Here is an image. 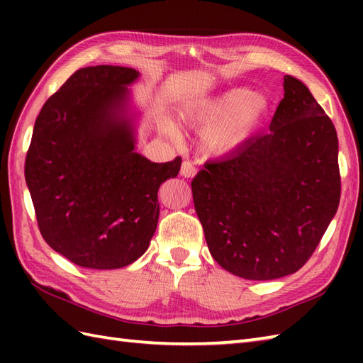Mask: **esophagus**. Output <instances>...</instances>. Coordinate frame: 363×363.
<instances>
[{
    "label": "esophagus",
    "instance_id": "34e87169",
    "mask_svg": "<svg viewBox=\"0 0 363 363\" xmlns=\"http://www.w3.org/2000/svg\"><path fill=\"white\" fill-rule=\"evenodd\" d=\"M181 174L184 177H194L196 174V167L190 160H184L181 165Z\"/></svg>",
    "mask_w": 363,
    "mask_h": 363
}]
</instances>
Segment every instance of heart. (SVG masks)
Here are the masks:
<instances>
[{
  "label": "heart",
  "mask_w": 363,
  "mask_h": 363,
  "mask_svg": "<svg viewBox=\"0 0 363 363\" xmlns=\"http://www.w3.org/2000/svg\"><path fill=\"white\" fill-rule=\"evenodd\" d=\"M267 109L265 96L248 89H233L189 106L181 113V118L186 126L204 130L203 148L207 154L223 156L248 140ZM167 133L173 138H179V133L173 126H168Z\"/></svg>",
  "instance_id": "1"
}]
</instances>
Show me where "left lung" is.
Wrapping results in <instances>:
<instances>
[{
	"mask_svg": "<svg viewBox=\"0 0 363 363\" xmlns=\"http://www.w3.org/2000/svg\"><path fill=\"white\" fill-rule=\"evenodd\" d=\"M191 194L218 265L252 281L296 273L340 203L334 123L303 82L285 76L269 133L204 165Z\"/></svg>",
	"mask_w": 363,
	"mask_h": 363,
	"instance_id": "8db88e82",
	"label": "left lung"
}]
</instances>
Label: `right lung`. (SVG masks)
<instances>
[{"label":"right lung","mask_w":363,"mask_h":363,"mask_svg":"<svg viewBox=\"0 0 363 363\" xmlns=\"http://www.w3.org/2000/svg\"><path fill=\"white\" fill-rule=\"evenodd\" d=\"M134 68H79L43 104L25 160L38 230L84 268L113 269L146 251L157 226V191L182 159L154 164L134 151L117 117Z\"/></svg>","instance_id":"1"}]
</instances>
